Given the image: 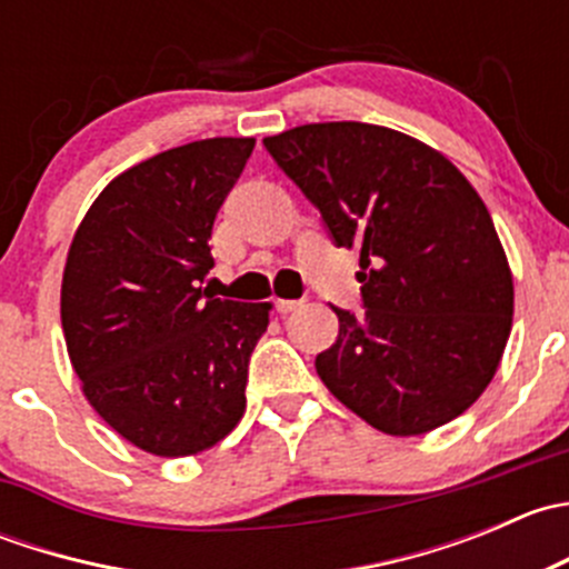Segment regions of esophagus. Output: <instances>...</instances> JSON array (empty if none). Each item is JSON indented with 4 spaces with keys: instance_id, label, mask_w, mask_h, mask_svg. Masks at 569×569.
<instances>
[{
    "instance_id": "esophagus-1",
    "label": "esophagus",
    "mask_w": 569,
    "mask_h": 569,
    "mask_svg": "<svg viewBox=\"0 0 569 569\" xmlns=\"http://www.w3.org/2000/svg\"><path fill=\"white\" fill-rule=\"evenodd\" d=\"M300 306H302L300 300H274V311L278 313H291V311H297Z\"/></svg>"
}]
</instances>
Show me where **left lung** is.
Here are the masks:
<instances>
[{"label": "left lung", "instance_id": "left-lung-1", "mask_svg": "<svg viewBox=\"0 0 569 569\" xmlns=\"http://www.w3.org/2000/svg\"><path fill=\"white\" fill-rule=\"evenodd\" d=\"M338 248H360L363 313L332 308L317 375L386 435L432 432L490 386L515 289L485 200L449 159L386 126L308 123L263 140Z\"/></svg>", "mask_w": 569, "mask_h": 569}]
</instances>
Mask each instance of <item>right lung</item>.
Returning a JSON list of instances; mask_svg holds the SVG:
<instances>
[{"label": "right lung", "mask_w": 569, "mask_h": 569, "mask_svg": "<svg viewBox=\"0 0 569 569\" xmlns=\"http://www.w3.org/2000/svg\"><path fill=\"white\" fill-rule=\"evenodd\" d=\"M252 146L211 137L157 153L112 178L73 233L60 291L68 358L93 410L148 455H200L244 416L272 306L200 283Z\"/></svg>", "instance_id": "add662e5"}]
</instances>
